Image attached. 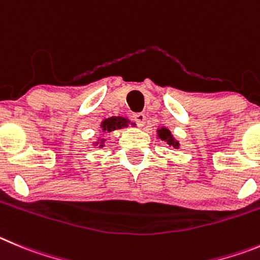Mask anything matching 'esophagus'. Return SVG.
Segmentation results:
<instances>
[{
    "label": "esophagus",
    "instance_id": "esophagus-1",
    "mask_svg": "<svg viewBox=\"0 0 260 260\" xmlns=\"http://www.w3.org/2000/svg\"><path fill=\"white\" fill-rule=\"evenodd\" d=\"M132 120L136 121V123H137V124H139L140 127H142V125L145 124V120H146V116H145V114H142V113L133 114V115H132Z\"/></svg>",
    "mask_w": 260,
    "mask_h": 260
}]
</instances>
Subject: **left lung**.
<instances>
[{
    "label": "left lung",
    "mask_w": 260,
    "mask_h": 260,
    "mask_svg": "<svg viewBox=\"0 0 260 260\" xmlns=\"http://www.w3.org/2000/svg\"><path fill=\"white\" fill-rule=\"evenodd\" d=\"M156 133H158V137L162 140V141H166L168 145H170V146L175 147V149H179V146H180L179 141H177V140H175V137L172 136V133H171V131L168 129V128H166V127L158 128Z\"/></svg>",
    "instance_id": "8db88e82"
}]
</instances>
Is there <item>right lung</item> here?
Instances as JSON below:
<instances>
[{
	"mask_svg": "<svg viewBox=\"0 0 260 260\" xmlns=\"http://www.w3.org/2000/svg\"><path fill=\"white\" fill-rule=\"evenodd\" d=\"M129 124V120L127 118H123V116H111V118L104 119L101 123L102 132H113L115 129H121V128L128 127ZM132 125H135V123H131ZM105 144V139H100L95 142V146L102 147Z\"/></svg>",
	"mask_w": 260,
	"mask_h": 260,
	"instance_id": "1",
	"label": "right lung"
}]
</instances>
